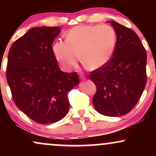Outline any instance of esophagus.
Here are the masks:
<instances>
[{
    "label": "esophagus",
    "instance_id": "esophagus-1",
    "mask_svg": "<svg viewBox=\"0 0 156 156\" xmlns=\"http://www.w3.org/2000/svg\"><path fill=\"white\" fill-rule=\"evenodd\" d=\"M80 78L81 80H85L86 79V76H84V75H80Z\"/></svg>",
    "mask_w": 156,
    "mask_h": 156
}]
</instances>
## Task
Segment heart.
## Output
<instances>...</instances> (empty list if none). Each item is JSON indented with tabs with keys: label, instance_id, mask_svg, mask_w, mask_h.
<instances>
[{
	"label": "heart",
	"instance_id": "1",
	"mask_svg": "<svg viewBox=\"0 0 156 156\" xmlns=\"http://www.w3.org/2000/svg\"><path fill=\"white\" fill-rule=\"evenodd\" d=\"M117 44V34L112 26L91 25L76 26L53 47L55 57L62 67L68 70L81 58L89 69L104 67L112 58Z\"/></svg>",
	"mask_w": 156,
	"mask_h": 156
}]
</instances>
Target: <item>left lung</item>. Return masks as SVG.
Returning a JSON list of instances; mask_svg holds the SVG:
<instances>
[{"label":"left lung","mask_w":156,"mask_h":156,"mask_svg":"<svg viewBox=\"0 0 156 156\" xmlns=\"http://www.w3.org/2000/svg\"><path fill=\"white\" fill-rule=\"evenodd\" d=\"M117 34L112 58L94 69L89 78L96 86L92 103L100 114L119 117L128 114L140 99L147 83V53L133 30L108 21Z\"/></svg>","instance_id":"left-lung-1"}]
</instances>
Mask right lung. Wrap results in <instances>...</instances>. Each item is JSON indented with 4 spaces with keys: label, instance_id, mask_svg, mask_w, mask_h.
<instances>
[{
    "label": "right lung",
    "instance_id": "obj_1",
    "mask_svg": "<svg viewBox=\"0 0 156 156\" xmlns=\"http://www.w3.org/2000/svg\"><path fill=\"white\" fill-rule=\"evenodd\" d=\"M61 28L35 27L11 46L6 80L17 108L32 120L48 124L67 114L68 92L79 83L77 73L60 69L53 44Z\"/></svg>",
    "mask_w": 156,
    "mask_h": 156
}]
</instances>
